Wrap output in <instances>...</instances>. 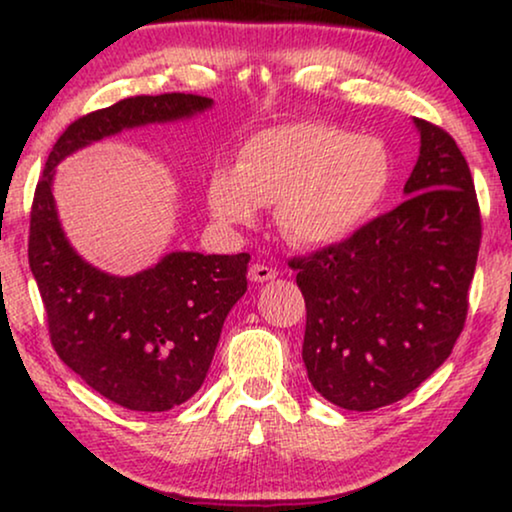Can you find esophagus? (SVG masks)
<instances>
[{
  "mask_svg": "<svg viewBox=\"0 0 512 512\" xmlns=\"http://www.w3.org/2000/svg\"><path fill=\"white\" fill-rule=\"evenodd\" d=\"M277 277V270L270 268V265L263 263H254L249 268V279L251 282H270V279Z\"/></svg>",
  "mask_w": 512,
  "mask_h": 512,
  "instance_id": "esophagus-1",
  "label": "esophagus"
}]
</instances>
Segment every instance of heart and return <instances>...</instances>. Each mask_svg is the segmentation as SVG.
I'll return each mask as SVG.
<instances>
[{
  "mask_svg": "<svg viewBox=\"0 0 512 512\" xmlns=\"http://www.w3.org/2000/svg\"><path fill=\"white\" fill-rule=\"evenodd\" d=\"M391 153L382 139L319 121L263 130L240 149L235 170L219 167L207 184L216 219L251 223L277 205L291 242L324 247L352 237L387 198Z\"/></svg>",
  "mask_w": 512,
  "mask_h": 512,
  "instance_id": "b5f03b06",
  "label": "heart"
}]
</instances>
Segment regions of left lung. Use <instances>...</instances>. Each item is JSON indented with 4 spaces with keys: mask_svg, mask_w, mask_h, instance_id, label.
Returning a JSON list of instances; mask_svg holds the SVG:
<instances>
[{
    "mask_svg": "<svg viewBox=\"0 0 512 512\" xmlns=\"http://www.w3.org/2000/svg\"><path fill=\"white\" fill-rule=\"evenodd\" d=\"M422 149L405 198L352 237L291 258L312 387L345 410L401 401L452 354L482 240L473 177L440 125L415 118Z\"/></svg>",
    "mask_w": 512,
    "mask_h": 512,
    "instance_id": "obj_1",
    "label": "left lung"
}]
</instances>
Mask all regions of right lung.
I'll return each mask as SVG.
<instances>
[{
  "label": "right lung",
  "mask_w": 512,
  "mask_h": 512,
  "mask_svg": "<svg viewBox=\"0 0 512 512\" xmlns=\"http://www.w3.org/2000/svg\"><path fill=\"white\" fill-rule=\"evenodd\" d=\"M207 107L209 97L163 93L125 97L79 116L53 144L34 191L27 256L51 345L88 387L128 410L165 412L202 387L223 321L247 291L251 256L177 251L135 277L104 275L62 235L53 167L123 128L177 121Z\"/></svg>",
  "instance_id": "add662e5"
}]
</instances>
